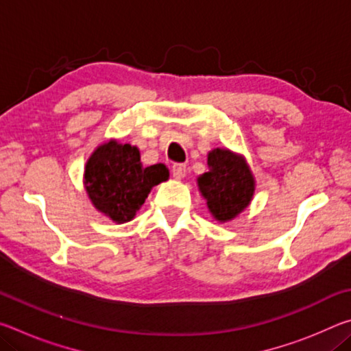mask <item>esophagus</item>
Returning <instances> with one entry per match:
<instances>
[{
	"label": "esophagus",
	"mask_w": 351,
	"mask_h": 351,
	"mask_svg": "<svg viewBox=\"0 0 351 351\" xmlns=\"http://www.w3.org/2000/svg\"><path fill=\"white\" fill-rule=\"evenodd\" d=\"M171 175H173L175 180H182V178L186 176V165L173 164V167H171Z\"/></svg>",
	"instance_id": "34e87169"
}]
</instances>
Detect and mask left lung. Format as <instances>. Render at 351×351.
Instances as JSON below:
<instances>
[{"instance_id": "left-lung-1", "label": "left lung", "mask_w": 351, "mask_h": 351, "mask_svg": "<svg viewBox=\"0 0 351 351\" xmlns=\"http://www.w3.org/2000/svg\"><path fill=\"white\" fill-rule=\"evenodd\" d=\"M209 171L198 178L199 192L212 217L219 223L234 219L251 203L255 180L245 158L228 148H213L207 154Z\"/></svg>"}]
</instances>
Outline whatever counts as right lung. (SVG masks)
Masks as SVG:
<instances>
[{"mask_svg": "<svg viewBox=\"0 0 351 351\" xmlns=\"http://www.w3.org/2000/svg\"><path fill=\"white\" fill-rule=\"evenodd\" d=\"M167 180L164 164L144 167L138 147L116 139L99 145L85 165V189L93 206L117 224L133 219L150 190Z\"/></svg>", "mask_w": 351, "mask_h": 351, "instance_id": "add662e5", "label": "right lung"}]
</instances>
